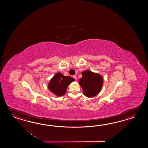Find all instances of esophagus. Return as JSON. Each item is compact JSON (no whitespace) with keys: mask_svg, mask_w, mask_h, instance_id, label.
<instances>
[{"mask_svg":"<svg viewBox=\"0 0 148 148\" xmlns=\"http://www.w3.org/2000/svg\"><path fill=\"white\" fill-rule=\"evenodd\" d=\"M73 78L75 79V80H76V79H77V76H76V75H73Z\"/></svg>","mask_w":148,"mask_h":148,"instance_id":"34e87169","label":"esophagus"}]
</instances>
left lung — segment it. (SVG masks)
<instances>
[{
    "label": "left lung",
    "mask_w": 148,
    "mask_h": 148,
    "mask_svg": "<svg viewBox=\"0 0 148 148\" xmlns=\"http://www.w3.org/2000/svg\"><path fill=\"white\" fill-rule=\"evenodd\" d=\"M82 77L79 83L82 86L86 96L92 97L97 95L102 87L103 79L96 73L86 70L82 73Z\"/></svg>",
    "instance_id": "1"
}]
</instances>
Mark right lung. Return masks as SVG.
<instances>
[{
  "instance_id": "add662e5",
  "label": "right lung",
  "mask_w": 148,
  "mask_h": 148,
  "mask_svg": "<svg viewBox=\"0 0 148 148\" xmlns=\"http://www.w3.org/2000/svg\"><path fill=\"white\" fill-rule=\"evenodd\" d=\"M75 79L70 76H64L61 73H58L51 80L49 88L51 92L59 96H63L66 93L68 86Z\"/></svg>"
}]
</instances>
